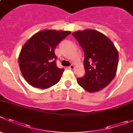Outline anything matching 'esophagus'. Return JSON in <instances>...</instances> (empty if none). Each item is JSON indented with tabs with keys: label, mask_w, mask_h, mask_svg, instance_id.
Returning a JSON list of instances; mask_svg holds the SVG:
<instances>
[{
	"label": "esophagus",
	"mask_w": 133,
	"mask_h": 133,
	"mask_svg": "<svg viewBox=\"0 0 133 133\" xmlns=\"http://www.w3.org/2000/svg\"><path fill=\"white\" fill-rule=\"evenodd\" d=\"M75 65H74V64H71V65L69 67V69H70V70H73V69H75Z\"/></svg>",
	"instance_id": "34e87169"
}]
</instances>
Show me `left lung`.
I'll use <instances>...</instances> for the list:
<instances>
[{
	"label": "left lung",
	"mask_w": 133,
	"mask_h": 133,
	"mask_svg": "<svg viewBox=\"0 0 133 133\" xmlns=\"http://www.w3.org/2000/svg\"><path fill=\"white\" fill-rule=\"evenodd\" d=\"M84 51L85 75L77 82L88 92L103 90L116 75L119 54L111 41L94 30L72 33Z\"/></svg>",
	"instance_id": "left-lung-1"
}]
</instances>
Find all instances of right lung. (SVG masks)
<instances>
[{"mask_svg": "<svg viewBox=\"0 0 133 133\" xmlns=\"http://www.w3.org/2000/svg\"><path fill=\"white\" fill-rule=\"evenodd\" d=\"M70 33L42 30L25 42L19 53L18 64L28 83L34 88L47 89L59 82L64 70L56 65L55 49Z\"/></svg>", "mask_w": 133, "mask_h": 133, "instance_id": "1", "label": "right lung"}]
</instances>
